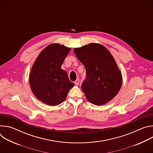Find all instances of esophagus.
<instances>
[{
    "mask_svg": "<svg viewBox=\"0 0 153 153\" xmlns=\"http://www.w3.org/2000/svg\"><path fill=\"white\" fill-rule=\"evenodd\" d=\"M79 83H80V80H79V79H77V80L75 81V82H74V83H75V85H76V86H78V85H79Z\"/></svg>",
    "mask_w": 153,
    "mask_h": 153,
    "instance_id": "obj_1",
    "label": "esophagus"
}]
</instances>
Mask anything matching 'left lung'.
I'll list each match as a JSON object with an SVG mask.
<instances>
[{
  "mask_svg": "<svg viewBox=\"0 0 153 153\" xmlns=\"http://www.w3.org/2000/svg\"><path fill=\"white\" fill-rule=\"evenodd\" d=\"M74 52L86 70V78L81 88L86 99L98 106L110 101L122 83V74L110 52L95 43L76 48Z\"/></svg>",
  "mask_w": 153,
  "mask_h": 153,
  "instance_id": "obj_1",
  "label": "left lung"
}]
</instances>
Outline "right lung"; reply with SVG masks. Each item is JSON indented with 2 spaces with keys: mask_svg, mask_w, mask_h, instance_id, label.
I'll list each match as a JSON object with an SVG mask.
<instances>
[{
  "mask_svg": "<svg viewBox=\"0 0 153 153\" xmlns=\"http://www.w3.org/2000/svg\"><path fill=\"white\" fill-rule=\"evenodd\" d=\"M70 48L53 43L43 49L35 60L30 75V85L34 96L50 106L60 104L74 86L62 65Z\"/></svg>",
  "mask_w": 153,
  "mask_h": 153,
  "instance_id": "right-lung-1",
  "label": "right lung"
}]
</instances>
